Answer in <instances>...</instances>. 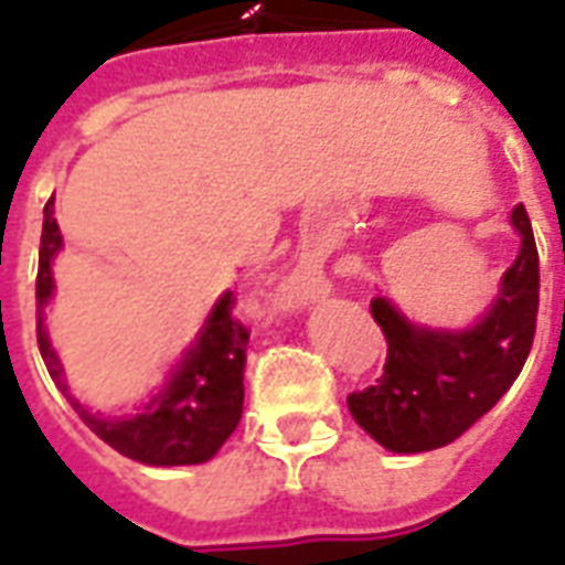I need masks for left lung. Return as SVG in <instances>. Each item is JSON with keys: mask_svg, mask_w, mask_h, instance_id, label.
I'll return each mask as SVG.
<instances>
[{"mask_svg": "<svg viewBox=\"0 0 565 565\" xmlns=\"http://www.w3.org/2000/svg\"><path fill=\"white\" fill-rule=\"evenodd\" d=\"M520 249L499 291L471 326L414 322L386 298L371 313L386 334V367L377 386L353 392L347 404L362 429L392 454H426L456 441L518 380L532 350L539 313V252L530 215L511 210Z\"/></svg>", "mask_w": 565, "mask_h": 565, "instance_id": "left-lung-1", "label": "left lung"}]
</instances>
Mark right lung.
<instances>
[{"instance_id":"add662e5","label":"right lung","mask_w":565,"mask_h":565,"mask_svg":"<svg viewBox=\"0 0 565 565\" xmlns=\"http://www.w3.org/2000/svg\"><path fill=\"white\" fill-rule=\"evenodd\" d=\"M63 249L54 198L45 203L39 276H35V331L47 374L84 419V426L127 459L142 466H200L222 450L243 417V367L249 331L231 319V291H222L210 313L179 353L161 386L139 411L124 417H106L84 407L70 392L57 350L45 328L47 303L54 301V258Z\"/></svg>"}]
</instances>
